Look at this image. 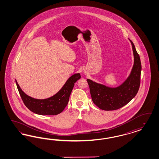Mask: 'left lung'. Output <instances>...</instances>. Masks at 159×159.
Wrapping results in <instances>:
<instances>
[{"label":"left lung","instance_id":"left-lung-1","mask_svg":"<svg viewBox=\"0 0 159 159\" xmlns=\"http://www.w3.org/2000/svg\"><path fill=\"white\" fill-rule=\"evenodd\" d=\"M134 65L130 76L119 87L111 88L87 79L92 101L100 109L115 110L123 107L136 95L140 84L142 65L140 56L133 42Z\"/></svg>","mask_w":159,"mask_h":159}]
</instances>
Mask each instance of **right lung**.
Segmentation results:
<instances>
[{"label": "right lung", "mask_w": 159, "mask_h": 159, "mask_svg": "<svg viewBox=\"0 0 159 159\" xmlns=\"http://www.w3.org/2000/svg\"><path fill=\"white\" fill-rule=\"evenodd\" d=\"M79 73L75 74L67 80L60 90L48 99H34L26 94L16 80L17 88L25 105L33 113L40 115H56L65 109L75 83L80 79Z\"/></svg>", "instance_id": "obj_1"}]
</instances>
